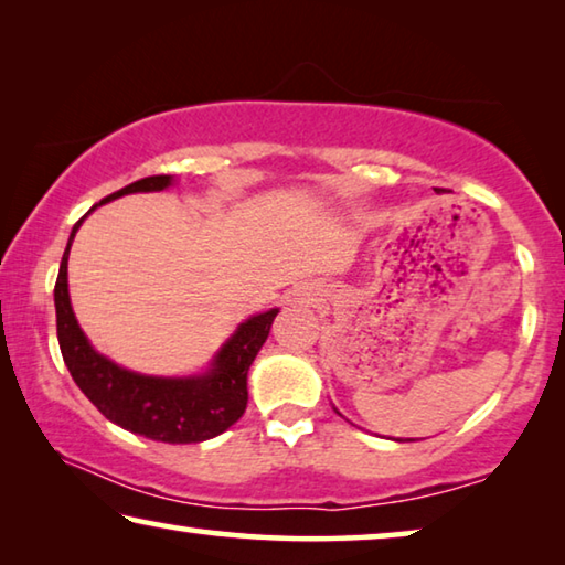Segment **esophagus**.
Here are the masks:
<instances>
[{"label": "esophagus", "mask_w": 565, "mask_h": 565, "mask_svg": "<svg viewBox=\"0 0 565 565\" xmlns=\"http://www.w3.org/2000/svg\"><path fill=\"white\" fill-rule=\"evenodd\" d=\"M296 296H301V299H306V296H309V294H306V291H299Z\"/></svg>", "instance_id": "34e87169"}]
</instances>
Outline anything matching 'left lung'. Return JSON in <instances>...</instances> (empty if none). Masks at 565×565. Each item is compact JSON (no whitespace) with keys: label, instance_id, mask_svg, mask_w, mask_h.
<instances>
[{"label":"left lung","instance_id":"8db88e82","mask_svg":"<svg viewBox=\"0 0 565 565\" xmlns=\"http://www.w3.org/2000/svg\"><path fill=\"white\" fill-rule=\"evenodd\" d=\"M333 411H337V408H333ZM337 414H339V411H337ZM396 441H398V438H396ZM408 441H411V438H408Z\"/></svg>","mask_w":565,"mask_h":565}]
</instances>
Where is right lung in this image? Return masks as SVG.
Here are the masks:
<instances>
[{
    "instance_id": "right-lung-1",
    "label": "right lung",
    "mask_w": 565,
    "mask_h": 565,
    "mask_svg": "<svg viewBox=\"0 0 565 565\" xmlns=\"http://www.w3.org/2000/svg\"><path fill=\"white\" fill-rule=\"evenodd\" d=\"M171 184H174V177L169 174L147 177L114 191L99 204H107L124 194H137V191H164ZM99 204H94L89 214ZM82 222L84 218H79L72 228L54 286L56 339H60L62 356L74 384L111 424L151 438V441L202 444L206 438L224 434L246 411L248 366L262 351L264 341L269 339L271 323L279 309L254 313V317L238 323L202 374L149 376L124 369L92 347L74 317L66 262H70V248Z\"/></svg>"
}]
</instances>
